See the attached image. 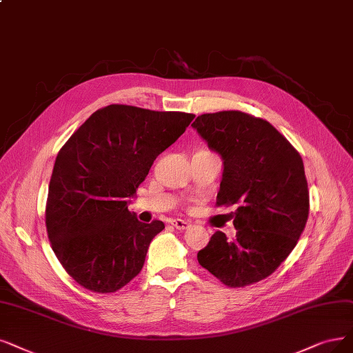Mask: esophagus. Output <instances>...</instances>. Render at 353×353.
<instances>
[{
    "mask_svg": "<svg viewBox=\"0 0 353 353\" xmlns=\"http://www.w3.org/2000/svg\"><path fill=\"white\" fill-rule=\"evenodd\" d=\"M172 225L177 230H186L190 227V223H188V221H185V219H173Z\"/></svg>",
    "mask_w": 353,
    "mask_h": 353,
    "instance_id": "esophagus-1",
    "label": "esophagus"
}]
</instances>
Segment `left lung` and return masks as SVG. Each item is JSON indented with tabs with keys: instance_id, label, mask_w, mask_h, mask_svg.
<instances>
[{
	"instance_id": "obj_1",
	"label": "left lung",
	"mask_w": 353,
	"mask_h": 353,
	"mask_svg": "<svg viewBox=\"0 0 353 353\" xmlns=\"http://www.w3.org/2000/svg\"><path fill=\"white\" fill-rule=\"evenodd\" d=\"M192 126L223 159L216 205H237L236 240L216 231L198 262L231 288L262 281L290 256L307 224L301 155L269 122L239 110L201 114Z\"/></svg>"
}]
</instances>
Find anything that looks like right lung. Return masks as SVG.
Here are the masks:
<instances>
[{
  "label": "right lung",
  "mask_w": 353,
  "mask_h": 353,
  "mask_svg": "<svg viewBox=\"0 0 353 353\" xmlns=\"http://www.w3.org/2000/svg\"><path fill=\"white\" fill-rule=\"evenodd\" d=\"M194 114L110 104L91 114L57 155L46 230L62 268L85 290H121L141 272L161 221L128 211L154 160Z\"/></svg>",
  "instance_id": "add662e5"
}]
</instances>
